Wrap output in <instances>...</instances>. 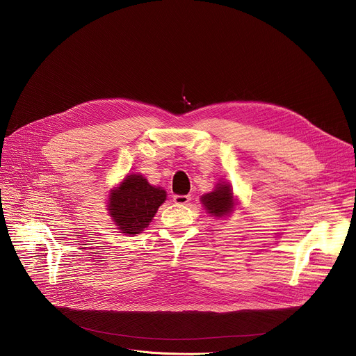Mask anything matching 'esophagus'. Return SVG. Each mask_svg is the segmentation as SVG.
Segmentation results:
<instances>
[{
    "instance_id": "1",
    "label": "esophagus",
    "mask_w": 356,
    "mask_h": 356,
    "mask_svg": "<svg viewBox=\"0 0 356 356\" xmlns=\"http://www.w3.org/2000/svg\"><path fill=\"white\" fill-rule=\"evenodd\" d=\"M190 200H191L190 195H175L173 196V202L176 204H187Z\"/></svg>"
}]
</instances>
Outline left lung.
Listing matches in <instances>:
<instances>
[{
  "label": "left lung",
  "mask_w": 356,
  "mask_h": 356,
  "mask_svg": "<svg viewBox=\"0 0 356 356\" xmlns=\"http://www.w3.org/2000/svg\"><path fill=\"white\" fill-rule=\"evenodd\" d=\"M204 209L214 217L229 214L233 209V193L229 184H218V187L202 197Z\"/></svg>",
  "instance_id": "8db88e82"
}]
</instances>
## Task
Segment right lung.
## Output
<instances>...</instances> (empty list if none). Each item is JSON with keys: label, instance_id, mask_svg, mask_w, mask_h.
<instances>
[{"label": "right lung", "instance_id": "add662e5", "mask_svg": "<svg viewBox=\"0 0 356 356\" xmlns=\"http://www.w3.org/2000/svg\"><path fill=\"white\" fill-rule=\"evenodd\" d=\"M166 200V191L153 187L140 175L126 176L109 200V211L119 229L126 234H139Z\"/></svg>", "mask_w": 356, "mask_h": 356}]
</instances>
